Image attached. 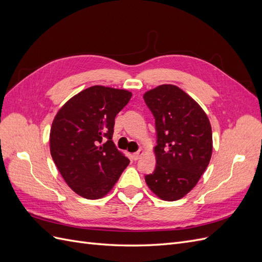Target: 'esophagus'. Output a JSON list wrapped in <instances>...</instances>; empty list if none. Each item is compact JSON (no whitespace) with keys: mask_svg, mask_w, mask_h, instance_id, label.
Returning <instances> with one entry per match:
<instances>
[{"mask_svg":"<svg viewBox=\"0 0 262 262\" xmlns=\"http://www.w3.org/2000/svg\"><path fill=\"white\" fill-rule=\"evenodd\" d=\"M144 154V149H139L138 150V152H136V153H134L133 154V158H134V161H138L139 160V158L142 156V155H143Z\"/></svg>","mask_w":262,"mask_h":262,"instance_id":"34e87169","label":"esophagus"}]
</instances>
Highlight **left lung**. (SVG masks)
Listing matches in <instances>:
<instances>
[{
  "label": "left lung",
  "mask_w": 262,
  "mask_h": 262,
  "mask_svg": "<svg viewBox=\"0 0 262 262\" xmlns=\"http://www.w3.org/2000/svg\"><path fill=\"white\" fill-rule=\"evenodd\" d=\"M143 98L155 118L156 167L145 176L160 199L176 201L195 187L212 156L209 118L198 102L176 85L147 91Z\"/></svg>",
  "instance_id": "obj_1"
}]
</instances>
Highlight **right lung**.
Wrapping results in <instances>:
<instances>
[{"label":"right lung","instance_id":"1","mask_svg":"<svg viewBox=\"0 0 262 262\" xmlns=\"http://www.w3.org/2000/svg\"><path fill=\"white\" fill-rule=\"evenodd\" d=\"M131 96L126 90L95 85L69 99L53 119L52 160L68 186L85 199L105 196L130 163L112 139L115 118Z\"/></svg>","mask_w":262,"mask_h":262}]
</instances>
